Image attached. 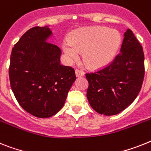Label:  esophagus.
Masks as SVG:
<instances>
[{
	"mask_svg": "<svg viewBox=\"0 0 151 151\" xmlns=\"http://www.w3.org/2000/svg\"><path fill=\"white\" fill-rule=\"evenodd\" d=\"M85 73H83L82 70H79V69H76V76L77 77H81V76H84Z\"/></svg>",
	"mask_w": 151,
	"mask_h": 151,
	"instance_id": "34e87169",
	"label": "esophagus"
}]
</instances>
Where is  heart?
Segmentation results:
<instances>
[{"label": "heart", "mask_w": 151, "mask_h": 151, "mask_svg": "<svg viewBox=\"0 0 151 151\" xmlns=\"http://www.w3.org/2000/svg\"><path fill=\"white\" fill-rule=\"evenodd\" d=\"M121 44L117 31L105 27H89L77 29L71 34L68 42L62 44L63 52L69 60L83 52V61L92 68L105 66L113 60Z\"/></svg>", "instance_id": "b5f03b06"}]
</instances>
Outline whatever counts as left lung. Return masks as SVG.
Returning <instances> with one entry per match:
<instances>
[{
	"label": "left lung",
	"instance_id": "8db88e82",
	"mask_svg": "<svg viewBox=\"0 0 151 151\" xmlns=\"http://www.w3.org/2000/svg\"><path fill=\"white\" fill-rule=\"evenodd\" d=\"M87 99L95 111L105 116L118 114L140 93L144 78L143 48L130 29L124 33L120 52L105 68L86 73Z\"/></svg>",
	"mask_w": 151,
	"mask_h": 151
}]
</instances>
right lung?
<instances>
[{
  "mask_svg": "<svg viewBox=\"0 0 151 151\" xmlns=\"http://www.w3.org/2000/svg\"><path fill=\"white\" fill-rule=\"evenodd\" d=\"M48 26L34 27L14 45L9 78L16 99L25 111L39 118L51 117L64 106L76 80L74 68L60 64L62 51L47 42Z\"/></svg>",
  "mask_w": 151,
  "mask_h": 151,
  "instance_id": "add662e5",
  "label": "right lung"
}]
</instances>
